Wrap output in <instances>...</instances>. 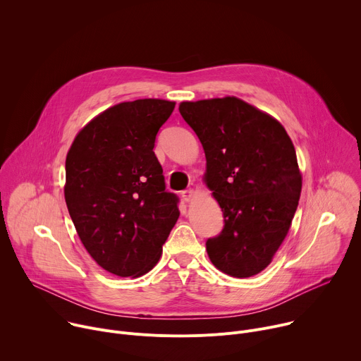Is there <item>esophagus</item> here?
Returning <instances> with one entry per match:
<instances>
[{
    "mask_svg": "<svg viewBox=\"0 0 361 361\" xmlns=\"http://www.w3.org/2000/svg\"><path fill=\"white\" fill-rule=\"evenodd\" d=\"M194 195H195V191L194 190H185V191H183L181 192V197H183V200L184 201H191L192 198H194Z\"/></svg>",
    "mask_w": 361,
    "mask_h": 361,
    "instance_id": "esophagus-1",
    "label": "esophagus"
}]
</instances>
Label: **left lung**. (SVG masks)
Instances as JSON below:
<instances>
[{"instance_id":"left-lung-1","label":"left lung","mask_w":361,"mask_h":361,"mask_svg":"<svg viewBox=\"0 0 361 361\" xmlns=\"http://www.w3.org/2000/svg\"><path fill=\"white\" fill-rule=\"evenodd\" d=\"M202 144L204 181L219 201L224 227L205 243L212 263L245 279L263 271L297 210L301 174L284 127L237 97L184 101L178 107Z\"/></svg>"}]
</instances>
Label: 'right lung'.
Instances as JSON below:
<instances>
[{
    "mask_svg": "<svg viewBox=\"0 0 361 361\" xmlns=\"http://www.w3.org/2000/svg\"><path fill=\"white\" fill-rule=\"evenodd\" d=\"M174 107L157 98L120 102L92 118L67 154L70 217L95 263L116 276L148 273L178 220V197L166 191L152 151Z\"/></svg>",
    "mask_w": 361,
    "mask_h": 361,
    "instance_id": "1",
    "label": "right lung"
}]
</instances>
